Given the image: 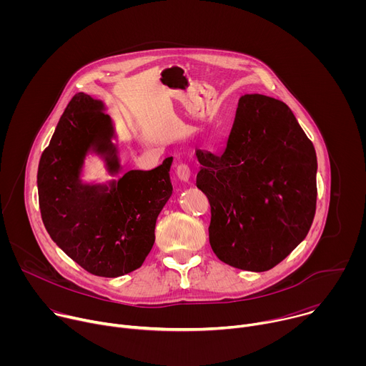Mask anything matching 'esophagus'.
<instances>
[{"label": "esophagus", "instance_id": "obj_1", "mask_svg": "<svg viewBox=\"0 0 366 366\" xmlns=\"http://www.w3.org/2000/svg\"><path fill=\"white\" fill-rule=\"evenodd\" d=\"M177 177L182 182H189L192 178V171L187 164H179L177 167Z\"/></svg>", "mask_w": 366, "mask_h": 366}]
</instances>
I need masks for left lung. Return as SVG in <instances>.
Instances as JSON below:
<instances>
[{
  "instance_id": "8db88e82",
  "label": "left lung",
  "mask_w": 366,
  "mask_h": 366,
  "mask_svg": "<svg viewBox=\"0 0 366 366\" xmlns=\"http://www.w3.org/2000/svg\"><path fill=\"white\" fill-rule=\"evenodd\" d=\"M197 158L210 244L224 264L264 272L304 240L316 214L317 158L285 102L240 97L226 147L197 150Z\"/></svg>"
}]
</instances>
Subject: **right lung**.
<instances>
[{"label":"right lung","mask_w":366,"mask_h":366,"mask_svg":"<svg viewBox=\"0 0 366 366\" xmlns=\"http://www.w3.org/2000/svg\"><path fill=\"white\" fill-rule=\"evenodd\" d=\"M112 136V120L101 101L78 92L37 171L40 214L51 240L86 272L106 278L142 267L154 243L156 219L172 194V158L152 171H129L112 188L81 184L79 169L89 147L106 156L112 172H119Z\"/></svg>","instance_id":"right-lung-1"}]
</instances>
